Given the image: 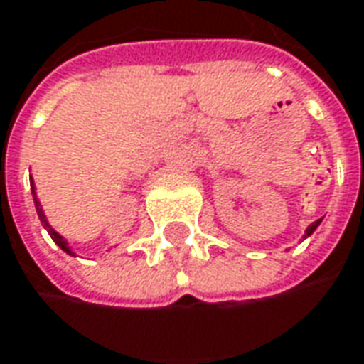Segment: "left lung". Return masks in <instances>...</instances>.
I'll return each mask as SVG.
<instances>
[{
  "label": "left lung",
  "instance_id": "left-lung-1",
  "mask_svg": "<svg viewBox=\"0 0 364 364\" xmlns=\"http://www.w3.org/2000/svg\"><path fill=\"white\" fill-rule=\"evenodd\" d=\"M319 224H321V220H317V222H313V224L309 225L307 230H305V235H303V240H305V237H309V235H311L313 232H315V230L319 228Z\"/></svg>",
  "mask_w": 364,
  "mask_h": 364
}]
</instances>
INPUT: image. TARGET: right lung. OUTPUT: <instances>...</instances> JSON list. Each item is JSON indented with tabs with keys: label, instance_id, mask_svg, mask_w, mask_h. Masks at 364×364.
I'll list each match as a JSON object with an SVG mask.
<instances>
[{
	"label": "right lung",
	"instance_id": "right-lung-1",
	"mask_svg": "<svg viewBox=\"0 0 364 364\" xmlns=\"http://www.w3.org/2000/svg\"><path fill=\"white\" fill-rule=\"evenodd\" d=\"M31 194H33V202H35V210H37V215H39V220H41V224H43L45 230H47V232H49V235H51L53 242L59 245V247H61L65 254L75 255V252H73L71 247H69V242H67V240H65V237H63V235L59 234V232H55V230H53V228H51V224L47 222V215H45L43 208H41V204H39V200H37V196H35L33 180H31Z\"/></svg>",
	"mask_w": 364,
	"mask_h": 364
}]
</instances>
